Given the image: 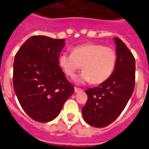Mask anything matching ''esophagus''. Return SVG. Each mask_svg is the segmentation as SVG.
<instances>
[{"label": "esophagus", "instance_id": "obj_1", "mask_svg": "<svg viewBox=\"0 0 149 149\" xmlns=\"http://www.w3.org/2000/svg\"><path fill=\"white\" fill-rule=\"evenodd\" d=\"M83 89H81V88H78V87H74V92L75 93H81V92H82Z\"/></svg>", "mask_w": 149, "mask_h": 149}]
</instances>
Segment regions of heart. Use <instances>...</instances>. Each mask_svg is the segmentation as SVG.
<instances>
[{"mask_svg":"<svg viewBox=\"0 0 149 149\" xmlns=\"http://www.w3.org/2000/svg\"><path fill=\"white\" fill-rule=\"evenodd\" d=\"M117 54L113 48L96 43H85L74 47L71 54L64 52L59 57V65L65 74L75 77L81 68L84 71L76 82L99 84L106 81L115 70Z\"/></svg>","mask_w":149,"mask_h":149,"instance_id":"b5f03b06","label":"heart"}]
</instances>
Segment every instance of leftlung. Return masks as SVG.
Instances as JSON below:
<instances>
[{
    "instance_id": "obj_1",
    "label": "left lung",
    "mask_w": 149,
    "mask_h": 149,
    "mask_svg": "<svg viewBox=\"0 0 149 149\" xmlns=\"http://www.w3.org/2000/svg\"><path fill=\"white\" fill-rule=\"evenodd\" d=\"M117 61L106 81L86 90L88 100L82 108L84 120L95 127H104L116 119L127 105L135 86V58L126 45L114 39Z\"/></svg>"
}]
</instances>
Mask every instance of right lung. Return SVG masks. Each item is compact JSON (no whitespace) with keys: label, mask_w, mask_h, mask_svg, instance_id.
Returning a JSON list of instances; mask_svg holds the SVG:
<instances>
[{"label":"right lung","mask_w":149,"mask_h":149,"mask_svg":"<svg viewBox=\"0 0 149 149\" xmlns=\"http://www.w3.org/2000/svg\"><path fill=\"white\" fill-rule=\"evenodd\" d=\"M64 41L33 36L15 54L14 90L23 110L37 122H48L55 119L74 91L59 65Z\"/></svg>","instance_id":"obj_1"}]
</instances>
